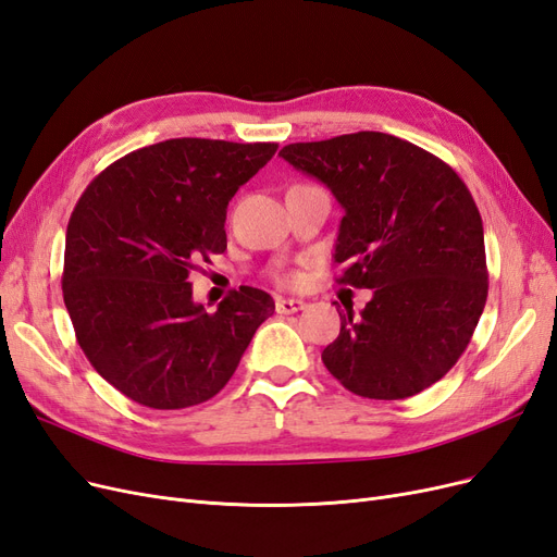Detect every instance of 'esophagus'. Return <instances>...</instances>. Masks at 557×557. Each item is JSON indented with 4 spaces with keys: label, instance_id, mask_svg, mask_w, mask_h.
I'll return each mask as SVG.
<instances>
[{
    "label": "esophagus",
    "instance_id": "1",
    "mask_svg": "<svg viewBox=\"0 0 557 557\" xmlns=\"http://www.w3.org/2000/svg\"><path fill=\"white\" fill-rule=\"evenodd\" d=\"M302 308H305V302L298 300V298H282V296H277V300H275L277 314H294V312H298Z\"/></svg>",
    "mask_w": 557,
    "mask_h": 557
}]
</instances>
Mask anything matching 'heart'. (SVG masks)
I'll return each mask as SVG.
<instances>
[{"instance_id": "obj_1", "label": "heart", "mask_w": 557, "mask_h": 557, "mask_svg": "<svg viewBox=\"0 0 557 557\" xmlns=\"http://www.w3.org/2000/svg\"><path fill=\"white\" fill-rule=\"evenodd\" d=\"M282 282H296V275H282Z\"/></svg>"}]
</instances>
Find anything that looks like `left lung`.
<instances>
[{"instance_id": "obj_1", "label": "left lung", "mask_w": 557, "mask_h": 557, "mask_svg": "<svg viewBox=\"0 0 557 557\" xmlns=\"http://www.w3.org/2000/svg\"><path fill=\"white\" fill-rule=\"evenodd\" d=\"M282 159L324 183L345 214L339 284L372 289L321 354L361 398L400 400L433 386L468 349L488 296L483 224L458 173L414 143L358 132L292 143Z\"/></svg>"}]
</instances>
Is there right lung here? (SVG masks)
I'll use <instances>...</instances> for the list:
<instances>
[{"mask_svg": "<svg viewBox=\"0 0 557 557\" xmlns=\"http://www.w3.org/2000/svg\"><path fill=\"white\" fill-rule=\"evenodd\" d=\"M275 150L171 138L124 154L83 191L66 226L64 305L87 361L129 400L185 409L218 396L275 312L255 286L206 312L189 282L226 249V206Z\"/></svg>", "mask_w": 557, "mask_h": 557, "instance_id": "add662e5", "label": "right lung"}]
</instances>
